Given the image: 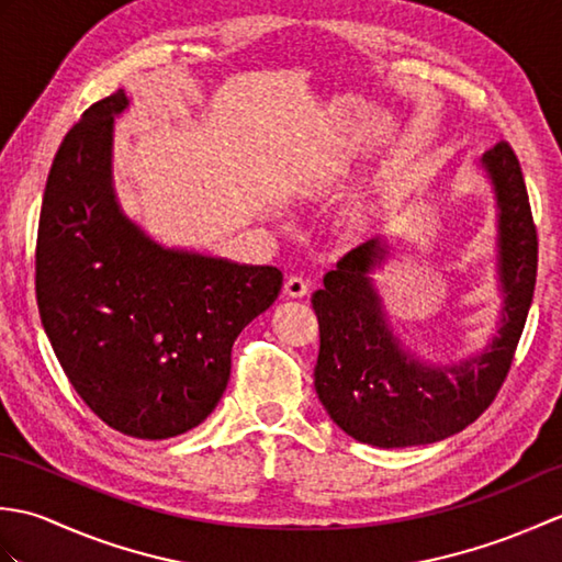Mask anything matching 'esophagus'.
<instances>
[{
  "label": "esophagus",
  "instance_id": "esophagus-1",
  "mask_svg": "<svg viewBox=\"0 0 562 562\" xmlns=\"http://www.w3.org/2000/svg\"><path fill=\"white\" fill-rule=\"evenodd\" d=\"M284 294L292 296V300H302V296L308 294V282L292 274V278H288V282H284Z\"/></svg>",
  "mask_w": 562,
  "mask_h": 562
}]
</instances>
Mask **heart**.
I'll return each mask as SVG.
<instances>
[{
	"instance_id": "heart-1",
	"label": "heart",
	"mask_w": 562,
	"mask_h": 562,
	"mask_svg": "<svg viewBox=\"0 0 562 562\" xmlns=\"http://www.w3.org/2000/svg\"><path fill=\"white\" fill-rule=\"evenodd\" d=\"M345 226H348L350 232H362L367 226V217L362 212H355V214H350L348 220H345Z\"/></svg>"
}]
</instances>
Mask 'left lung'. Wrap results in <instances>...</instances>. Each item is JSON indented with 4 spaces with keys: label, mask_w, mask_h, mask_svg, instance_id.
<instances>
[{
    "label": "left lung",
    "mask_w": 562,
    "mask_h": 562,
    "mask_svg": "<svg viewBox=\"0 0 562 562\" xmlns=\"http://www.w3.org/2000/svg\"><path fill=\"white\" fill-rule=\"evenodd\" d=\"M483 166L497 195L505 292L499 336L483 355L459 367H425L401 350L369 278L386 258L379 238L345 254L314 294L321 330L316 393L333 423L357 441L393 449L447 439L479 420L505 384L533 300L539 236L509 142L487 149Z\"/></svg>",
    "instance_id": "8db88e82"
}]
</instances>
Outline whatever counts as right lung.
Returning a JSON list of instances; mask_svg holds the SVG:
<instances>
[{"label": "right lung", "instance_id": "right-lung-1", "mask_svg": "<svg viewBox=\"0 0 562 562\" xmlns=\"http://www.w3.org/2000/svg\"><path fill=\"white\" fill-rule=\"evenodd\" d=\"M123 89L89 105L47 173L35 300L69 384L93 415L137 439L198 427L220 403L232 345L282 288L270 266H238L154 244L111 186Z\"/></svg>", "mask_w": 562, "mask_h": 562}]
</instances>
